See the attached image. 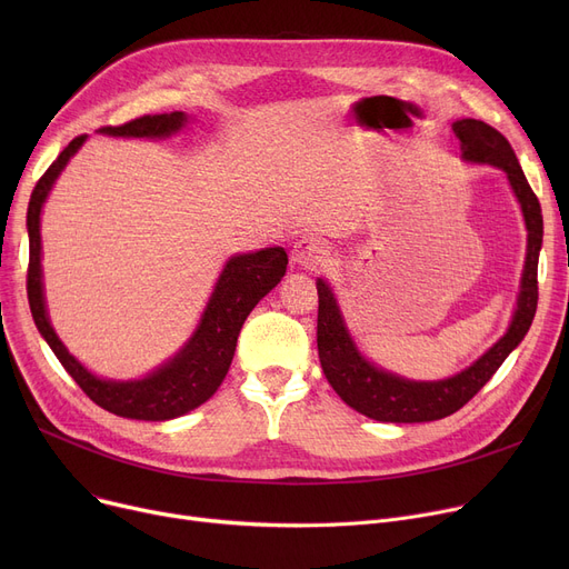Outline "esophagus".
Segmentation results:
<instances>
[{"mask_svg": "<svg viewBox=\"0 0 569 569\" xmlns=\"http://www.w3.org/2000/svg\"><path fill=\"white\" fill-rule=\"evenodd\" d=\"M290 258H292L295 264L307 267V269H316L325 262L327 253H325V247L318 242V239L302 237V239H297V242H295Z\"/></svg>", "mask_w": 569, "mask_h": 569, "instance_id": "34e87169", "label": "esophagus"}]
</instances>
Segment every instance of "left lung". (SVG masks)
Listing matches in <instances>:
<instances>
[{
  "mask_svg": "<svg viewBox=\"0 0 569 569\" xmlns=\"http://www.w3.org/2000/svg\"><path fill=\"white\" fill-rule=\"evenodd\" d=\"M452 131L461 142V157L470 163L500 168L521 204L528 249L517 311L505 337L468 369L445 380L417 382L365 360L346 330L332 288L318 279V357L322 373L350 408L378 422H433L463 408L491 380L507 355L523 341L537 311V260H540L545 232L540 200L532 193L512 144L500 131L480 119H457Z\"/></svg>",
  "mask_w": 569,
  "mask_h": 569,
  "instance_id": "8db88e82",
  "label": "left lung"
}]
</instances>
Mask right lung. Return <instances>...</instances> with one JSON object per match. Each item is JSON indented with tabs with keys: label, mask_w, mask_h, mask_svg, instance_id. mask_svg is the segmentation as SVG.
I'll return each mask as SVG.
<instances>
[{
	"label": "right lung",
	"mask_w": 569,
	"mask_h": 569,
	"mask_svg": "<svg viewBox=\"0 0 569 569\" xmlns=\"http://www.w3.org/2000/svg\"><path fill=\"white\" fill-rule=\"evenodd\" d=\"M187 119L189 117L184 112L177 110L163 114H142L122 127H101L99 133L122 138H168L182 129ZM84 140L87 136H78L64 147V152L43 172L32 191V198H29V309H32L39 332L57 355V360L62 362L69 376L80 385V390L97 406L119 417H129V420H172V417L198 408L219 390V385L230 369L239 330H242V325L253 307L283 279L288 256L281 247L232 256L223 267L212 297H209L193 337L172 360L140 380L124 382L97 378L76 360L54 335L48 320L41 281V209L54 179L67 168L69 159L78 152Z\"/></svg>",
	"instance_id": "right-lung-1"
}]
</instances>
